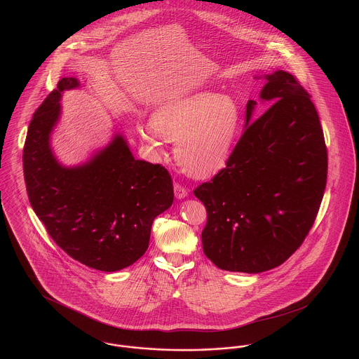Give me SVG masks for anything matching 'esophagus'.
I'll use <instances>...</instances> for the list:
<instances>
[{"instance_id": "34e87169", "label": "esophagus", "mask_w": 359, "mask_h": 359, "mask_svg": "<svg viewBox=\"0 0 359 359\" xmlns=\"http://www.w3.org/2000/svg\"><path fill=\"white\" fill-rule=\"evenodd\" d=\"M173 191H175V196L177 198V199H183V198H186L188 195V189L184 187V186H182V184H179V183H175L173 184Z\"/></svg>"}]
</instances>
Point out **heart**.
Returning <instances> with one entry per match:
<instances>
[{"label":"heart","mask_w":359,"mask_h":359,"mask_svg":"<svg viewBox=\"0 0 359 359\" xmlns=\"http://www.w3.org/2000/svg\"><path fill=\"white\" fill-rule=\"evenodd\" d=\"M152 124L140 129L141 138L154 149L164 140L176 141L175 158L194 177L221 171L233 152L241 125L238 104L217 93H196L160 106Z\"/></svg>","instance_id":"heart-1"}]
</instances>
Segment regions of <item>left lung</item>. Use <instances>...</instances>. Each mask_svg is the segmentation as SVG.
<instances>
[{"instance_id":"obj_1","label":"left lung","mask_w":359,"mask_h":359,"mask_svg":"<svg viewBox=\"0 0 359 359\" xmlns=\"http://www.w3.org/2000/svg\"><path fill=\"white\" fill-rule=\"evenodd\" d=\"M272 103L252 121L226 167L194 189L205 205L203 252L219 269L259 273L285 262L307 237L323 199L327 148L311 95L290 72L265 76Z\"/></svg>"}]
</instances>
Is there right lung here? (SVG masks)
<instances>
[{
    "mask_svg": "<svg viewBox=\"0 0 359 359\" xmlns=\"http://www.w3.org/2000/svg\"><path fill=\"white\" fill-rule=\"evenodd\" d=\"M75 87L78 79L62 78L34 111L22 151L25 186L60 249L88 268L116 272L147 252L154 218L173 202L171 175L160 164L136 160L120 135L83 165L57 163L50 136L62 93Z\"/></svg>",
    "mask_w": 359,
    "mask_h": 359,
    "instance_id": "1",
    "label": "right lung"
}]
</instances>
